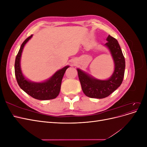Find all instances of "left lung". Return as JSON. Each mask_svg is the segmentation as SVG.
Wrapping results in <instances>:
<instances>
[{
  "label": "left lung",
  "mask_w": 147,
  "mask_h": 147,
  "mask_svg": "<svg viewBox=\"0 0 147 147\" xmlns=\"http://www.w3.org/2000/svg\"><path fill=\"white\" fill-rule=\"evenodd\" d=\"M105 46L112 56L114 71L111 77L107 80H99L77 69L78 78L84 94L91 98L103 99L109 96L120 86L123 80L125 59L117 39L109 35Z\"/></svg>",
  "instance_id": "left-lung-1"
}]
</instances>
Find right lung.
Wrapping results in <instances>:
<instances>
[{"instance_id":"obj_1","label":"right lung","mask_w":147,"mask_h":147,"mask_svg":"<svg viewBox=\"0 0 147 147\" xmlns=\"http://www.w3.org/2000/svg\"><path fill=\"white\" fill-rule=\"evenodd\" d=\"M32 37L31 35L22 43L18 53L16 57L15 63V73L18 84L28 94L38 100H50L56 98L61 90L62 80L67 69L69 65L56 71L52 76L42 82H34L26 78L21 69V57L25 45Z\"/></svg>"}]
</instances>
